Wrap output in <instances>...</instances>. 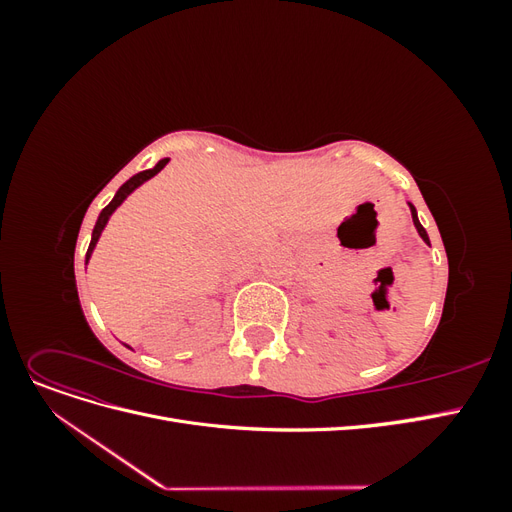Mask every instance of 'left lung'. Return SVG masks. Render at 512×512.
Segmentation results:
<instances>
[{
    "instance_id": "1",
    "label": "left lung",
    "mask_w": 512,
    "mask_h": 512,
    "mask_svg": "<svg viewBox=\"0 0 512 512\" xmlns=\"http://www.w3.org/2000/svg\"><path fill=\"white\" fill-rule=\"evenodd\" d=\"M410 211H412V222H414V226H416V230H418V235H421V239L429 245V237H427V230L421 226V222H418V215H416V209H414V205H410Z\"/></svg>"
}]
</instances>
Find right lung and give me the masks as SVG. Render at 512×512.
Instances as JSON below:
<instances>
[{"label":"right lung","mask_w":512,"mask_h":512,"mask_svg":"<svg viewBox=\"0 0 512 512\" xmlns=\"http://www.w3.org/2000/svg\"><path fill=\"white\" fill-rule=\"evenodd\" d=\"M168 164V158H164V160H160L156 166L153 168H149V170H143V173H138V175H134L132 179H128L126 183L121 185V188L117 190V194H115V198L111 200V203H108L104 209H102V213H100V218H98V222H96V226H94V235H91V243H89V250H87V258H85V262L89 260V256H91V252H94V247H96V243H98V239H100V235H102V230H104V226H106V222H108V218H111L113 215V211L123 203V200H126L138 185L141 183H145L147 179H151L153 175H158L160 170L164 168Z\"/></svg>","instance_id":"obj_1"}]
</instances>
